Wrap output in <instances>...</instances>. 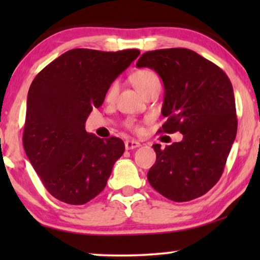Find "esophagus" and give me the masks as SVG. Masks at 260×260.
<instances>
[{
    "instance_id": "obj_1",
    "label": "esophagus",
    "mask_w": 260,
    "mask_h": 260,
    "mask_svg": "<svg viewBox=\"0 0 260 260\" xmlns=\"http://www.w3.org/2000/svg\"><path fill=\"white\" fill-rule=\"evenodd\" d=\"M125 149L126 150H133V149H136V148H138L140 147V142H137V141H130V140H127V141H125Z\"/></svg>"
}]
</instances>
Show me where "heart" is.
I'll use <instances>...</instances> for the list:
<instances>
[{"label": "heart", "instance_id": "b5f03b06", "mask_svg": "<svg viewBox=\"0 0 260 260\" xmlns=\"http://www.w3.org/2000/svg\"><path fill=\"white\" fill-rule=\"evenodd\" d=\"M130 81L136 87L137 91H140L142 94L154 87H161V83H159V78L155 71L150 69H141L137 70L130 76ZM118 81H112L109 85L108 90L105 92V101L106 102H113L115 101L117 93H118ZM126 127L134 131H140V125L135 122V120H127Z\"/></svg>", "mask_w": 260, "mask_h": 260}]
</instances>
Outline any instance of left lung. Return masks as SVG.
<instances>
[{
  "instance_id": "1",
  "label": "left lung",
  "mask_w": 260,
  "mask_h": 260,
  "mask_svg": "<svg viewBox=\"0 0 260 260\" xmlns=\"http://www.w3.org/2000/svg\"><path fill=\"white\" fill-rule=\"evenodd\" d=\"M136 65L154 70L165 84L167 122L158 133L183 135L166 148L152 145L156 162L148 172L149 183L175 202L200 198L221 177L236 140L231 80L219 66L187 48L145 52Z\"/></svg>"
}]
</instances>
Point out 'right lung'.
I'll list each match as a JSON object with an SVG mask.
<instances>
[{
  "label": "right lung",
  "mask_w": 260,
  "mask_h": 260,
  "mask_svg": "<svg viewBox=\"0 0 260 260\" xmlns=\"http://www.w3.org/2000/svg\"><path fill=\"white\" fill-rule=\"evenodd\" d=\"M140 55L138 49L102 52L76 48L48 63L27 97L23 148L48 193L69 205H84L104 189L125 147L85 130L109 85Z\"/></svg>",
  "instance_id": "add662e5"
}]
</instances>
